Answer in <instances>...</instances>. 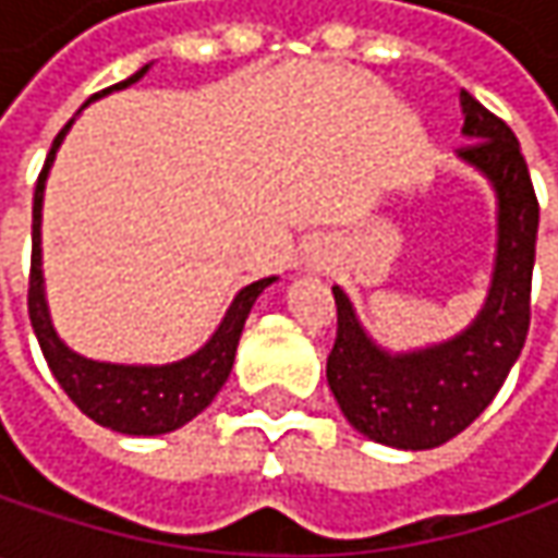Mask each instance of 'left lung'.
<instances>
[{
    "mask_svg": "<svg viewBox=\"0 0 558 558\" xmlns=\"http://www.w3.org/2000/svg\"><path fill=\"white\" fill-rule=\"evenodd\" d=\"M460 161L497 192V257L475 323L457 338L410 354H388L363 332L348 294L335 286L338 335L326 378L360 435L397 450H432L482 416L504 388L531 326V269L541 207L515 133L478 98L460 93Z\"/></svg>",
    "mask_w": 558,
    "mask_h": 558,
    "instance_id": "obj_1",
    "label": "left lung"
}]
</instances>
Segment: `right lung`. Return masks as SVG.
I'll return each instance as SVG.
<instances>
[{
    "instance_id": "add662e5",
    "label": "right lung",
    "mask_w": 558,
    "mask_h": 558,
    "mask_svg": "<svg viewBox=\"0 0 558 558\" xmlns=\"http://www.w3.org/2000/svg\"><path fill=\"white\" fill-rule=\"evenodd\" d=\"M145 71H148V64L130 80H123L105 93H96L93 98L108 96L114 89H126ZM71 123L74 120H68L64 130L54 136L52 151L46 158V167H43V173L36 180V192H33V254L31 289H27L33 332H36V341L43 348L49 369L58 378V385L64 388V395L71 397L93 422L111 428V432H120V435H145V438L167 435V432L183 428L185 422H192L223 388L226 378L232 373V360H235V348H239V338L245 329L247 313L254 307L257 294L276 282V276L257 279L239 291L226 311L223 323L210 335V341L185 360L167 363V366H123V363H98L89 356L74 354L58 338L52 319H49V304H46V289H43V247H39L43 189H46L54 151L68 136Z\"/></svg>"
}]
</instances>
